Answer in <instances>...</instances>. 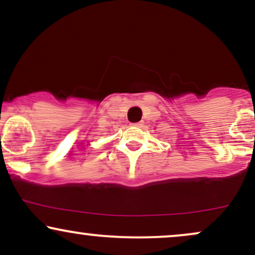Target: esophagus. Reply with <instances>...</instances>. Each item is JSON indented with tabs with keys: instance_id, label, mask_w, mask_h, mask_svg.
Masks as SVG:
<instances>
[{
	"instance_id": "34e87169",
	"label": "esophagus",
	"mask_w": 255,
	"mask_h": 255,
	"mask_svg": "<svg viewBox=\"0 0 255 255\" xmlns=\"http://www.w3.org/2000/svg\"><path fill=\"white\" fill-rule=\"evenodd\" d=\"M134 127H141L142 126V122H136V124H133Z\"/></svg>"
}]
</instances>
